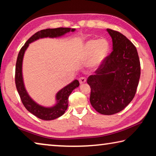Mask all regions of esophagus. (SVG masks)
I'll return each mask as SVG.
<instances>
[{
  "instance_id": "obj_1",
  "label": "esophagus",
  "mask_w": 156,
  "mask_h": 156,
  "mask_svg": "<svg viewBox=\"0 0 156 156\" xmlns=\"http://www.w3.org/2000/svg\"><path fill=\"white\" fill-rule=\"evenodd\" d=\"M79 82H80V84H84L85 83L87 82V79L84 78V77H80V78H79Z\"/></svg>"
}]
</instances>
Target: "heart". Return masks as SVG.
Instances as JSON below:
<instances>
[{"mask_svg":"<svg viewBox=\"0 0 156 156\" xmlns=\"http://www.w3.org/2000/svg\"><path fill=\"white\" fill-rule=\"evenodd\" d=\"M109 51V43L107 40L91 39L82 45L79 57L82 61H87L90 58L89 64L91 67H97L107 57Z\"/></svg>","mask_w":156,"mask_h":156,"instance_id":"1","label":"heart"}]
</instances>
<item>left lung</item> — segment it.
Wrapping results in <instances>:
<instances>
[{
  "mask_svg": "<svg viewBox=\"0 0 156 156\" xmlns=\"http://www.w3.org/2000/svg\"><path fill=\"white\" fill-rule=\"evenodd\" d=\"M113 51L105 58L94 75L89 76L90 102L103 115L123 110L135 96L140 76V62L136 47L117 31L107 29Z\"/></svg>",
  "mask_w": 156,
  "mask_h": 156,
  "instance_id": "obj_1",
  "label": "left lung"
}]
</instances>
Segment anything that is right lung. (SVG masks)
Here are the masks:
<instances>
[{
	"label": "right lung",
	"mask_w": 156,
	"mask_h": 156,
	"mask_svg": "<svg viewBox=\"0 0 156 156\" xmlns=\"http://www.w3.org/2000/svg\"><path fill=\"white\" fill-rule=\"evenodd\" d=\"M75 29H71L67 27H59L55 29H46L36 32L35 34L28 39L25 44L20 49L18 53L16 64L15 71V83L17 91L19 94L21 101L23 105L28 112L32 113L37 118L44 120H51L60 117L64 114L65 111L68 107L69 96L73 90L79 86V82L78 80H75L72 83L68 84L61 90H60L56 94L57 103L55 106L47 108L42 107L41 105L36 103L34 100L29 96L27 91L25 88L24 83L23 80L22 74V64L23 59L24 56L25 50L29 46V44L32 42L38 40L39 38H56V37L61 36L66 33L69 31H74Z\"/></svg>",
	"instance_id": "obj_1"
}]
</instances>
